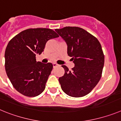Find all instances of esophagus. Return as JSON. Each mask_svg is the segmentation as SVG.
Masks as SVG:
<instances>
[{
  "mask_svg": "<svg viewBox=\"0 0 121 121\" xmlns=\"http://www.w3.org/2000/svg\"><path fill=\"white\" fill-rule=\"evenodd\" d=\"M53 68H56V67H58L59 65H58V64H56V63H53Z\"/></svg>",
  "mask_w": 121,
  "mask_h": 121,
  "instance_id": "1",
  "label": "esophagus"
}]
</instances>
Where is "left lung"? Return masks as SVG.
I'll list each match as a JSON object with an SVG mask.
<instances>
[{"label":"left lung","mask_w":121,"mask_h":121,"mask_svg":"<svg viewBox=\"0 0 121 121\" xmlns=\"http://www.w3.org/2000/svg\"><path fill=\"white\" fill-rule=\"evenodd\" d=\"M55 31L65 41L67 54L74 67L65 65L64 76L59 78L61 88L67 95L79 98L88 95L100 81L104 65V55L96 37L84 29L66 26Z\"/></svg>","instance_id":"1"}]
</instances>
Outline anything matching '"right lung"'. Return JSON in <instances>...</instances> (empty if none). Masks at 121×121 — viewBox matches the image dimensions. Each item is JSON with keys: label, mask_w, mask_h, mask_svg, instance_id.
Segmentation results:
<instances>
[{"label": "right lung", "mask_w": 121, "mask_h": 121, "mask_svg": "<svg viewBox=\"0 0 121 121\" xmlns=\"http://www.w3.org/2000/svg\"><path fill=\"white\" fill-rule=\"evenodd\" d=\"M58 37L51 29L39 28L25 30L9 40L5 53V70L20 93L35 97L43 92L53 64L37 62L36 55L42 53L47 41Z\"/></svg>", "instance_id": "1"}]
</instances>
